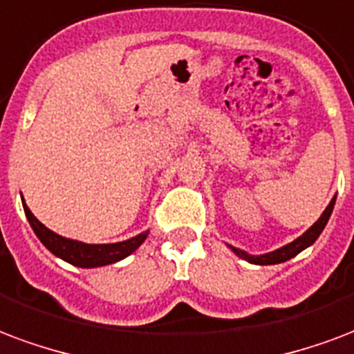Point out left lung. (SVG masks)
<instances>
[{
	"label": "left lung",
	"instance_id": "1",
	"mask_svg": "<svg viewBox=\"0 0 354 354\" xmlns=\"http://www.w3.org/2000/svg\"><path fill=\"white\" fill-rule=\"evenodd\" d=\"M334 204H336V195L332 197V201L328 203V206L324 208V212L321 214V217L317 219L315 223L311 225L310 229L306 230L302 236H298L297 240H292V242L287 243V245H283V248H277V250L268 251V253H263V255H251V253H248V251L240 250V248H234V245H230V243H227V248H229V250L232 251L236 257L243 259V261H248V263H251V264H261V266H264V264L285 263V261L297 257L300 251H304L306 248H310V245H313V243H315V240L321 236V232H323L324 227H326V223H328V219H330V214H332V210H334Z\"/></svg>",
	"mask_w": 354,
	"mask_h": 354
}]
</instances>
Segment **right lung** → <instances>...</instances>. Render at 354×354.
<instances>
[{
	"label": "right lung",
	"mask_w": 354,
	"mask_h": 354,
	"mask_svg": "<svg viewBox=\"0 0 354 354\" xmlns=\"http://www.w3.org/2000/svg\"><path fill=\"white\" fill-rule=\"evenodd\" d=\"M22 206L26 212V217L30 221L31 229L37 234L46 250L50 251L52 255H56L65 263L78 266V268H99V266H106V264H114L122 259L129 257L133 251H137L142 242L148 238L150 230H144L137 236L124 240V242L114 243H86L80 240H73V238H65L56 234L54 230L44 227L37 217L31 214L28 204L22 197Z\"/></svg>",
	"instance_id": "1"
}]
</instances>
